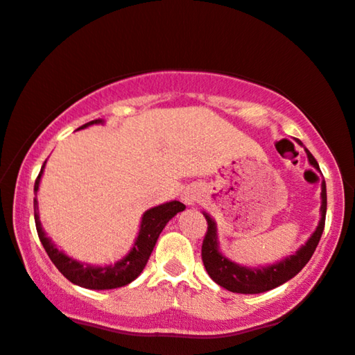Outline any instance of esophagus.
<instances>
[{
    "label": "esophagus",
    "instance_id": "1",
    "mask_svg": "<svg viewBox=\"0 0 355 355\" xmlns=\"http://www.w3.org/2000/svg\"><path fill=\"white\" fill-rule=\"evenodd\" d=\"M182 200H184V202H186L187 205H193L195 202H197V195H195L193 192H184Z\"/></svg>",
    "mask_w": 355,
    "mask_h": 355
}]
</instances>
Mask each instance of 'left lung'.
<instances>
[{"instance_id": "8db88e82", "label": "left lung", "mask_w": 355, "mask_h": 355, "mask_svg": "<svg viewBox=\"0 0 355 355\" xmlns=\"http://www.w3.org/2000/svg\"><path fill=\"white\" fill-rule=\"evenodd\" d=\"M300 142V141H297ZM301 144V142H300ZM307 158H309L311 165L318 169V163L312 153L306 148ZM322 219L318 223L315 232L312 237L307 240V243L296 251V254L290 256L279 264L261 267V269H248V267H241L232 263L227 258H224L218 250V240H216V224L214 220L205 214L208 223L207 234H205L203 245H202V259L203 266L207 269L208 275L216 282V284L223 286V288L243 293V295H254V293H264L272 288H277L285 282L293 279L302 267H304L314 254L318 241H320L323 227H325V214H327V186L322 182Z\"/></svg>"}]
</instances>
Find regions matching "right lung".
<instances>
[{
  "label": "right lung",
  "mask_w": 355,
  "mask_h": 355,
  "mask_svg": "<svg viewBox=\"0 0 355 355\" xmlns=\"http://www.w3.org/2000/svg\"><path fill=\"white\" fill-rule=\"evenodd\" d=\"M96 123H102V120H92L81 128L96 125ZM44 163H43V168H44ZM43 168H41L37 181H35V189H33L35 190V198H33L35 224H37L38 237L41 240V243H43L49 259L53 261L55 267H58L60 274H62L67 280H70L71 284L83 286V288L112 290V288H120V286L131 284L132 280L137 279V275L144 270V267H146L148 258H150V253L153 251V246H155L158 240V235L162 234L163 229H165L168 220L174 218L179 211H184V209H186V205L181 202H176V200L148 209V211H146L142 216L139 235H137L136 243L132 246V250L130 251V254H128L126 258L118 261V263H115L114 266H105V267L83 266L76 263V261H73L71 258H67L64 253H60V251L51 243V240L46 237L44 230L41 229L38 211H37L38 209L37 192H38Z\"/></svg>",
  "instance_id": "right-lung-1"
}]
</instances>
